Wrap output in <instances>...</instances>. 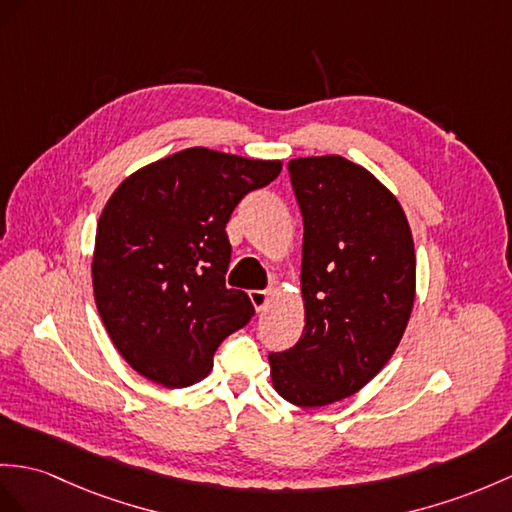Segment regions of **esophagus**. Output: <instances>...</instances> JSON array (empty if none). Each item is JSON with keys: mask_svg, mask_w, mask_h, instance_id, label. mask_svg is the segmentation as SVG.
Listing matches in <instances>:
<instances>
[{"mask_svg": "<svg viewBox=\"0 0 512 512\" xmlns=\"http://www.w3.org/2000/svg\"><path fill=\"white\" fill-rule=\"evenodd\" d=\"M249 299H252V304H254L256 310H263L269 302V293L260 291V289H252V291H249Z\"/></svg>", "mask_w": 512, "mask_h": 512, "instance_id": "esophagus-1", "label": "esophagus"}]
</instances>
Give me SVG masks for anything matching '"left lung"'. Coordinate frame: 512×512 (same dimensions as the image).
<instances>
[{"instance_id": "1", "label": "left lung", "mask_w": 512, "mask_h": 512, "mask_svg": "<svg viewBox=\"0 0 512 512\" xmlns=\"http://www.w3.org/2000/svg\"><path fill=\"white\" fill-rule=\"evenodd\" d=\"M304 221V334L269 354L271 382L295 406L350 397L389 363L415 302V245L395 195L343 156L289 162Z\"/></svg>"}]
</instances>
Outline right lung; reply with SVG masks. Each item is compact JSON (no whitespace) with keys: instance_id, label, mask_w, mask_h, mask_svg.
Listing matches in <instances>:
<instances>
[{"instance_id":"add662e5","label":"right lung","mask_w":512,"mask_h":512,"mask_svg":"<svg viewBox=\"0 0 512 512\" xmlns=\"http://www.w3.org/2000/svg\"><path fill=\"white\" fill-rule=\"evenodd\" d=\"M280 160L191 147L123 180L97 221L95 304L126 363L167 389L202 380L221 341L254 315L228 289L226 223L276 180Z\"/></svg>"}]
</instances>
